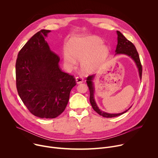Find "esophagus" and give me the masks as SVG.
Masks as SVG:
<instances>
[{
  "instance_id": "34e87169",
  "label": "esophagus",
  "mask_w": 158,
  "mask_h": 158,
  "mask_svg": "<svg viewBox=\"0 0 158 158\" xmlns=\"http://www.w3.org/2000/svg\"><path fill=\"white\" fill-rule=\"evenodd\" d=\"M76 81L77 84H81L83 82V79L82 77L78 76V77H76Z\"/></svg>"
}]
</instances>
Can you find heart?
I'll list each match as a JSON object with an SVG mask.
<instances>
[{"label":"heart","mask_w":158,"mask_h":158,"mask_svg":"<svg viewBox=\"0 0 158 158\" xmlns=\"http://www.w3.org/2000/svg\"><path fill=\"white\" fill-rule=\"evenodd\" d=\"M108 51L102 40L97 36L75 38L69 43L67 52L64 54V62L66 66L73 68L76 61H81L82 70L90 73L107 56Z\"/></svg>","instance_id":"heart-1"}]
</instances>
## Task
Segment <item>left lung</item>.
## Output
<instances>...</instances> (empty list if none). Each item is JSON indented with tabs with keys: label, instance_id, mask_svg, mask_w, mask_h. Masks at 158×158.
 <instances>
[{
	"label": "left lung",
	"instance_id": "obj_1",
	"mask_svg": "<svg viewBox=\"0 0 158 158\" xmlns=\"http://www.w3.org/2000/svg\"><path fill=\"white\" fill-rule=\"evenodd\" d=\"M117 48L115 50V55H125L128 56H130L131 58L134 61L135 63V65L138 69V72H139V75L140 79L141 80L142 78V65L140 64V59H139V56L138 54V52L134 46V45L132 44V42L130 41H128L120 31H117ZM96 74L88 76V78L86 79V82L88 85V88L89 89V92H90V98H89V101L91 103V105L94 109V110L97 112L100 115L103 116V117L106 118H112V117H115L121 115V114L126 113L129 109H130L132 106L129 108L128 110H125V111L120 113H109L105 112L102 110H100L94 99V82L93 81L95 78Z\"/></svg>",
	"mask_w": 158,
	"mask_h": 158
}]
</instances>
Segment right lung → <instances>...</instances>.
Returning a JSON list of instances; mask_svg holds the SVG:
<instances>
[{"label": "right lung", "mask_w": 158, "mask_h": 158, "mask_svg": "<svg viewBox=\"0 0 158 158\" xmlns=\"http://www.w3.org/2000/svg\"><path fill=\"white\" fill-rule=\"evenodd\" d=\"M51 31L35 34L19 51L16 63V88L22 102L33 114L54 118L65 110L76 79L62 71L60 58L45 40Z\"/></svg>", "instance_id": "add662e5"}]
</instances>
